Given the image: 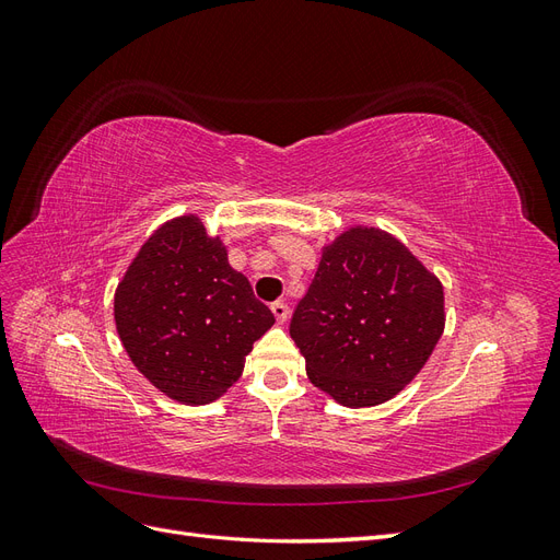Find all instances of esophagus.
<instances>
[{
  "mask_svg": "<svg viewBox=\"0 0 560 560\" xmlns=\"http://www.w3.org/2000/svg\"><path fill=\"white\" fill-rule=\"evenodd\" d=\"M270 311H273V317L278 325H284L287 317H290V308H287V303H282V301H276L273 306H270Z\"/></svg>",
  "mask_w": 560,
  "mask_h": 560,
  "instance_id": "1",
  "label": "esophagus"
}]
</instances>
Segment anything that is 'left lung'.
<instances>
[{
    "mask_svg": "<svg viewBox=\"0 0 560 560\" xmlns=\"http://www.w3.org/2000/svg\"><path fill=\"white\" fill-rule=\"evenodd\" d=\"M444 287L393 233L354 224L322 245L290 334L311 383L348 409L399 395L444 334Z\"/></svg>",
    "mask_w": 560,
    "mask_h": 560,
    "instance_id": "1",
    "label": "left lung"
}]
</instances>
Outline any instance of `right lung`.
I'll list each match as a JSON object with an SVG mask.
<instances>
[{
	"instance_id": "1",
	"label": "right lung",
	"mask_w": 560,
	"mask_h": 560,
	"mask_svg": "<svg viewBox=\"0 0 560 560\" xmlns=\"http://www.w3.org/2000/svg\"><path fill=\"white\" fill-rule=\"evenodd\" d=\"M130 362L179 404H210L241 378L254 341L276 317L231 268L229 249L198 214L161 224L114 292Z\"/></svg>"
}]
</instances>
